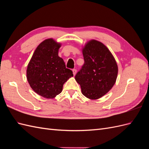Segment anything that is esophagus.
<instances>
[{"label": "esophagus", "mask_w": 149, "mask_h": 149, "mask_svg": "<svg viewBox=\"0 0 149 149\" xmlns=\"http://www.w3.org/2000/svg\"><path fill=\"white\" fill-rule=\"evenodd\" d=\"M73 73L74 75L76 74V69H73Z\"/></svg>", "instance_id": "34e87169"}]
</instances>
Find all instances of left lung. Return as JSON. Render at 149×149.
Returning a JSON list of instances; mask_svg holds the SVG:
<instances>
[{
	"label": "left lung",
	"instance_id": "left-lung-1",
	"mask_svg": "<svg viewBox=\"0 0 149 149\" xmlns=\"http://www.w3.org/2000/svg\"><path fill=\"white\" fill-rule=\"evenodd\" d=\"M84 63L75 76L84 96L97 100L109 92L116 83L118 65L108 48L92 40L83 49Z\"/></svg>",
	"mask_w": 149,
	"mask_h": 149
}]
</instances>
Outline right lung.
Masks as SVG:
<instances>
[{
  "instance_id": "obj_1",
  "label": "right lung",
  "mask_w": 149,
  "mask_h": 149,
  "mask_svg": "<svg viewBox=\"0 0 149 149\" xmlns=\"http://www.w3.org/2000/svg\"><path fill=\"white\" fill-rule=\"evenodd\" d=\"M61 47L52 38L47 39L36 48L27 66L26 78L33 91L43 97L53 99L61 93L64 83L73 76L58 56Z\"/></svg>"
}]
</instances>
